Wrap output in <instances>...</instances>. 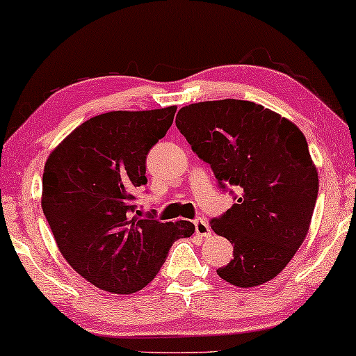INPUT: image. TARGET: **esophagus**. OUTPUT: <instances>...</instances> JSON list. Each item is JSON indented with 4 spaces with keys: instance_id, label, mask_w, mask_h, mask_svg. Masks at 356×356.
Listing matches in <instances>:
<instances>
[{
    "instance_id": "obj_1",
    "label": "esophagus",
    "mask_w": 356,
    "mask_h": 356,
    "mask_svg": "<svg viewBox=\"0 0 356 356\" xmlns=\"http://www.w3.org/2000/svg\"><path fill=\"white\" fill-rule=\"evenodd\" d=\"M193 223H194V228H196V235L202 236V238L211 235V227H209L206 218H196Z\"/></svg>"
}]
</instances>
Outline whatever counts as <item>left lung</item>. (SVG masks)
Here are the masks:
<instances>
[{
  "instance_id": "1",
  "label": "left lung",
  "mask_w": 356,
  "mask_h": 356,
  "mask_svg": "<svg viewBox=\"0 0 356 356\" xmlns=\"http://www.w3.org/2000/svg\"><path fill=\"white\" fill-rule=\"evenodd\" d=\"M175 123L220 188L238 189L235 204L211 220L233 245V259L217 274L241 289L274 279L305 241L318 199L303 133L275 111L235 99L183 106Z\"/></svg>"
}]
</instances>
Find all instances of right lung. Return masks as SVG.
Wrapping results in <instances>:
<instances>
[{
    "mask_svg": "<svg viewBox=\"0 0 356 356\" xmlns=\"http://www.w3.org/2000/svg\"><path fill=\"white\" fill-rule=\"evenodd\" d=\"M177 106L108 111L72 131L53 150L42 178V209L58 250L87 282L134 293L154 280L188 220L138 217L134 191L147 183L145 159L173 123Z\"/></svg>",
    "mask_w": 356,
    "mask_h": 356,
    "instance_id": "obj_1",
    "label": "right lung"
}]
</instances>
